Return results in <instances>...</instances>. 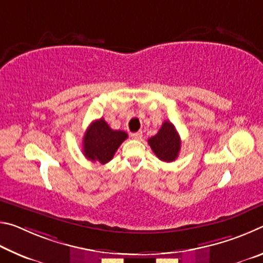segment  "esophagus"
Masks as SVG:
<instances>
[{
	"label": "esophagus",
	"mask_w": 263,
	"mask_h": 263,
	"mask_svg": "<svg viewBox=\"0 0 263 263\" xmlns=\"http://www.w3.org/2000/svg\"><path fill=\"white\" fill-rule=\"evenodd\" d=\"M131 137L133 138V139H141L142 133H141V131H139V132H135V133H131Z\"/></svg>",
	"instance_id": "1"
}]
</instances>
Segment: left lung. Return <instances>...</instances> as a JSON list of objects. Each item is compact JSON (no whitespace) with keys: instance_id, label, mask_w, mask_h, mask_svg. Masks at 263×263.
Returning <instances> with one entry per match:
<instances>
[{"instance_id":"obj_1","label":"left lung","mask_w":263,"mask_h":263,"mask_svg":"<svg viewBox=\"0 0 263 263\" xmlns=\"http://www.w3.org/2000/svg\"><path fill=\"white\" fill-rule=\"evenodd\" d=\"M154 154L164 162L175 161L181 149V139L175 126L171 122H163L157 135L148 139Z\"/></svg>"}]
</instances>
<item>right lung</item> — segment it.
Here are the masks:
<instances>
[{
	"mask_svg": "<svg viewBox=\"0 0 263 263\" xmlns=\"http://www.w3.org/2000/svg\"><path fill=\"white\" fill-rule=\"evenodd\" d=\"M127 138V133L112 130L103 118L92 122L83 137V154L92 162L105 164Z\"/></svg>",
	"mask_w": 263,
	"mask_h": 263,
	"instance_id": "obj_1",
	"label": "right lung"
}]
</instances>
